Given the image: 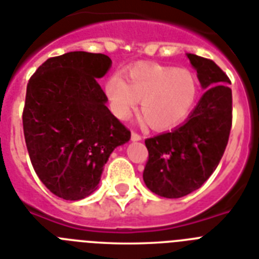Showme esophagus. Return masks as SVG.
I'll return each instance as SVG.
<instances>
[{
    "label": "esophagus",
    "mask_w": 259,
    "mask_h": 259,
    "mask_svg": "<svg viewBox=\"0 0 259 259\" xmlns=\"http://www.w3.org/2000/svg\"><path fill=\"white\" fill-rule=\"evenodd\" d=\"M132 141H141V136L136 132H132Z\"/></svg>",
    "instance_id": "1"
}]
</instances>
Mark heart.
Returning a JSON list of instances; mask_svg holds the SVG:
<instances>
[{
  "label": "heart",
  "mask_w": 259,
  "mask_h": 259,
  "mask_svg": "<svg viewBox=\"0 0 259 259\" xmlns=\"http://www.w3.org/2000/svg\"><path fill=\"white\" fill-rule=\"evenodd\" d=\"M105 95L111 113L126 119L141 101V115L152 129H169L189 114L197 97V79L189 70L160 64H141L110 75Z\"/></svg>",
  "instance_id": "heart-1"
}]
</instances>
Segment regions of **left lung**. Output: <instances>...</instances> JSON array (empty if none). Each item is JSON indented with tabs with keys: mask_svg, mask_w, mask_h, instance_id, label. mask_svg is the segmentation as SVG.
<instances>
[{
	"mask_svg": "<svg viewBox=\"0 0 259 259\" xmlns=\"http://www.w3.org/2000/svg\"><path fill=\"white\" fill-rule=\"evenodd\" d=\"M187 56L205 93L183 125L145 140L149 158L144 181L152 192L168 199L185 196L204 184L225 153L233 122L229 76L209 59Z\"/></svg>",
	"mask_w": 259,
	"mask_h": 259,
	"instance_id": "1",
	"label": "left lung"
}]
</instances>
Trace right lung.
<instances>
[{"label": "right lung", "mask_w": 259, "mask_h": 259, "mask_svg": "<svg viewBox=\"0 0 259 259\" xmlns=\"http://www.w3.org/2000/svg\"><path fill=\"white\" fill-rule=\"evenodd\" d=\"M110 67L106 55L75 51L42 63L26 86L22 126L30 162L64 200L91 195L110 154L130 140L97 82Z\"/></svg>", "instance_id": "right-lung-1"}]
</instances>
